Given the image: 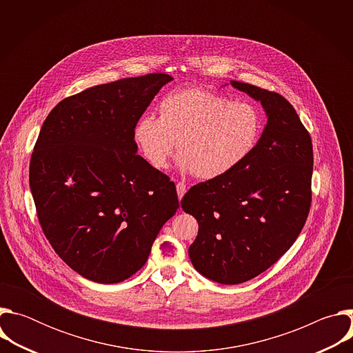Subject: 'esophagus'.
Masks as SVG:
<instances>
[{
	"label": "esophagus",
	"mask_w": 353,
	"mask_h": 353,
	"mask_svg": "<svg viewBox=\"0 0 353 353\" xmlns=\"http://www.w3.org/2000/svg\"><path fill=\"white\" fill-rule=\"evenodd\" d=\"M176 188H177L179 199H181V198H183V195H184V194H185V191H187V185H185L184 183H177V184H176Z\"/></svg>",
	"instance_id": "34e87169"
}]
</instances>
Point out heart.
Returning a JSON list of instances; mask_svg holds the SVG:
<instances>
[{
    "label": "heart",
    "mask_w": 353,
    "mask_h": 353,
    "mask_svg": "<svg viewBox=\"0 0 353 353\" xmlns=\"http://www.w3.org/2000/svg\"><path fill=\"white\" fill-rule=\"evenodd\" d=\"M159 119L143 114L134 139L146 162L165 170L177 142L179 168L203 180L236 169L256 148L261 135L257 109L247 102L203 90L183 89L163 96Z\"/></svg>",
    "instance_id": "b5f03b06"
}]
</instances>
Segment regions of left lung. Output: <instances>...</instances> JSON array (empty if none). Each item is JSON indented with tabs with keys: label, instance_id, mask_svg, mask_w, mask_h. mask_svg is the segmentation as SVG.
<instances>
[{
	"label": "left lung",
	"instance_id": "obj_1",
	"mask_svg": "<svg viewBox=\"0 0 353 353\" xmlns=\"http://www.w3.org/2000/svg\"><path fill=\"white\" fill-rule=\"evenodd\" d=\"M230 83L261 102L267 125L236 169L198 183L181 199L199 226L190 260L199 274L223 285L256 278L292 247L310 211L313 174L310 134L288 100L254 85Z\"/></svg>",
	"mask_w": 353,
	"mask_h": 353
}]
</instances>
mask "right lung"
<instances>
[{
	"label": "right lung",
	"instance_id": "obj_1",
	"mask_svg": "<svg viewBox=\"0 0 353 353\" xmlns=\"http://www.w3.org/2000/svg\"><path fill=\"white\" fill-rule=\"evenodd\" d=\"M168 74L92 86L50 112L29 184L44 236L83 278L119 283L146 263L177 211L170 179L137 154L134 128Z\"/></svg>",
	"mask_w": 353,
	"mask_h": 353
}]
</instances>
